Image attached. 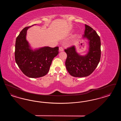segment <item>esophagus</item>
I'll return each mask as SVG.
<instances>
[{"mask_svg": "<svg viewBox=\"0 0 121 121\" xmlns=\"http://www.w3.org/2000/svg\"><path fill=\"white\" fill-rule=\"evenodd\" d=\"M59 51L60 52H62V51H63V48L62 47H59Z\"/></svg>", "mask_w": 121, "mask_h": 121, "instance_id": "34e87169", "label": "esophagus"}]
</instances>
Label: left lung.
<instances>
[{"label": "left lung", "mask_w": 121, "mask_h": 121, "mask_svg": "<svg viewBox=\"0 0 121 121\" xmlns=\"http://www.w3.org/2000/svg\"><path fill=\"white\" fill-rule=\"evenodd\" d=\"M83 39L88 41V50L84 55L77 52L75 46L65 49L67 54L65 66L69 74L74 77H85L96 69L101 58V41L96 32L91 27L85 25Z\"/></svg>", "instance_id": "8db88e82"}]
</instances>
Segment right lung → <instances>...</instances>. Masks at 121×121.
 <instances>
[{
  "mask_svg": "<svg viewBox=\"0 0 121 121\" xmlns=\"http://www.w3.org/2000/svg\"><path fill=\"white\" fill-rule=\"evenodd\" d=\"M27 27L20 32L15 43V59L23 74L31 78L46 75L49 71L52 61L58 54V47H43L33 49L26 39Z\"/></svg>",
  "mask_w": 121,
  "mask_h": 121,
  "instance_id": "right-lung-1",
  "label": "right lung"
}]
</instances>
